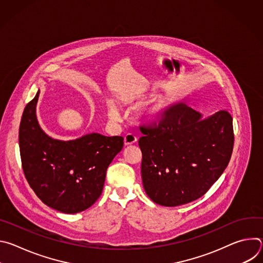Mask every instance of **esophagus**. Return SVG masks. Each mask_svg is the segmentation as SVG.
Segmentation results:
<instances>
[{"mask_svg": "<svg viewBox=\"0 0 263 263\" xmlns=\"http://www.w3.org/2000/svg\"><path fill=\"white\" fill-rule=\"evenodd\" d=\"M137 140L136 136L132 133H127L124 137V142H125V145H130V144H133L135 143Z\"/></svg>", "mask_w": 263, "mask_h": 263, "instance_id": "34e87169", "label": "esophagus"}]
</instances>
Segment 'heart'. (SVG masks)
<instances>
[{"label":"heart","instance_id":"obj_1","mask_svg":"<svg viewBox=\"0 0 263 263\" xmlns=\"http://www.w3.org/2000/svg\"><path fill=\"white\" fill-rule=\"evenodd\" d=\"M138 100H139V98L137 96H133V97L128 98L126 100V103L127 104H134ZM165 107H166V102L163 101V100H159L156 103H154L153 106H151L148 109H146L144 111V117L146 119H148V120H154V119H156L157 117H159L162 114V111L165 109ZM107 112H108L109 119L114 120V121H117L119 119L118 110H117L116 106L112 104V103H108V105H107Z\"/></svg>","mask_w":263,"mask_h":263}]
</instances>
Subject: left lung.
I'll list each match as a JSON object with an SVG mask.
<instances>
[{"label": "left lung", "instance_id": "obj_1", "mask_svg": "<svg viewBox=\"0 0 263 263\" xmlns=\"http://www.w3.org/2000/svg\"><path fill=\"white\" fill-rule=\"evenodd\" d=\"M202 116L184 103L171 105L161 120L139 127L144 191L156 204L175 207L204 196L227 167L234 144L227 110Z\"/></svg>", "mask_w": 263, "mask_h": 263}]
</instances>
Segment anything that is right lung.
Listing matches in <instances>:
<instances>
[{"label": "right lung", "mask_w": 263, "mask_h": 263, "mask_svg": "<svg viewBox=\"0 0 263 263\" xmlns=\"http://www.w3.org/2000/svg\"><path fill=\"white\" fill-rule=\"evenodd\" d=\"M39 96L27 104L20 124L25 177L49 207L69 214L84 211L100 198L106 171L122 151L124 138L91 133L68 141L53 139L36 119Z\"/></svg>", "instance_id": "1"}]
</instances>
